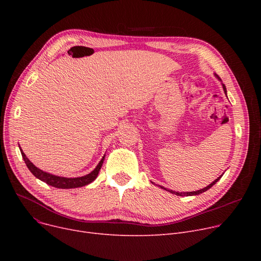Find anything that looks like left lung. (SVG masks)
Returning <instances> with one entry per match:
<instances>
[{"mask_svg": "<svg viewBox=\"0 0 261 261\" xmlns=\"http://www.w3.org/2000/svg\"><path fill=\"white\" fill-rule=\"evenodd\" d=\"M215 76L219 79V80H221L220 79V77H218L216 74H215ZM222 87H223V90H224V93L226 94V88H225V86L222 84ZM221 176L222 175H220L218 177V179H216L213 183H211L208 186H206L205 188H203V189H200V190H197V191H189V193H179V191H174V190H171V189H167V188H165V187H163V186H161V185H159L162 189H165V190H167V191H169V193H171V194H173V195H175V196H197V195H200V194H202V193H204V191H206V190H208L211 187H213L219 180L221 179Z\"/></svg>", "mask_w": 261, "mask_h": 261, "instance_id": "obj_1", "label": "left lung"}]
</instances>
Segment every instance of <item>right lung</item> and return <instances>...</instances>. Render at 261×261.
Wrapping results in <instances>:
<instances>
[{
    "instance_id": "right-lung-1",
    "label": "right lung",
    "mask_w": 261,
    "mask_h": 261,
    "mask_svg": "<svg viewBox=\"0 0 261 261\" xmlns=\"http://www.w3.org/2000/svg\"><path fill=\"white\" fill-rule=\"evenodd\" d=\"M20 151L22 154V158L26 164L27 168L31 170V172L37 177V179L43 181L44 183L53 186V187H56V188H61V189H68V188H77V187H82V186H86L90 183H92L96 177H97L99 170L102 166V163L105 160V155L102 156V159L100 160V162L98 163V165L96 166V168L90 172L87 175L84 176H78V177H64V176H58V175H55V174H50L48 172H45L43 170L39 169L38 167H36L34 164L26 158L25 153L22 151V149L20 148Z\"/></svg>"
}]
</instances>
